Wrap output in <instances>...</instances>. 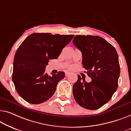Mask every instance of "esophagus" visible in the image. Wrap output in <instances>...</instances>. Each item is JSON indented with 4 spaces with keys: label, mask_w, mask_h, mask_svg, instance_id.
I'll return each instance as SVG.
<instances>
[{
    "label": "esophagus",
    "mask_w": 131,
    "mask_h": 131,
    "mask_svg": "<svg viewBox=\"0 0 131 131\" xmlns=\"http://www.w3.org/2000/svg\"><path fill=\"white\" fill-rule=\"evenodd\" d=\"M71 73V72H69V71H66L65 72V76H66V77H68V76H69Z\"/></svg>",
    "instance_id": "esophagus-1"
}]
</instances>
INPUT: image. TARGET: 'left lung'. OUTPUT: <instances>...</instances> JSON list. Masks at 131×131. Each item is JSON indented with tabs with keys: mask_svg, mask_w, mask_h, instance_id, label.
<instances>
[{
	"mask_svg": "<svg viewBox=\"0 0 131 131\" xmlns=\"http://www.w3.org/2000/svg\"><path fill=\"white\" fill-rule=\"evenodd\" d=\"M73 43L82 54V65L92 81L78 75L73 86L76 102L85 109L95 110L110 100L118 86L120 66L115 49L98 36L77 35Z\"/></svg>",
	"mask_w": 131,
	"mask_h": 131,
	"instance_id": "1",
	"label": "left lung"
}]
</instances>
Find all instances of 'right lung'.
<instances>
[{
	"instance_id": "obj_1",
	"label": "right lung",
	"mask_w": 131,
	"mask_h": 131,
	"mask_svg": "<svg viewBox=\"0 0 131 131\" xmlns=\"http://www.w3.org/2000/svg\"><path fill=\"white\" fill-rule=\"evenodd\" d=\"M74 35L34 33L28 36L16 52L12 81L16 90L30 103L39 104L50 98L65 72L52 77L45 73L49 59H57Z\"/></svg>"
}]
</instances>
